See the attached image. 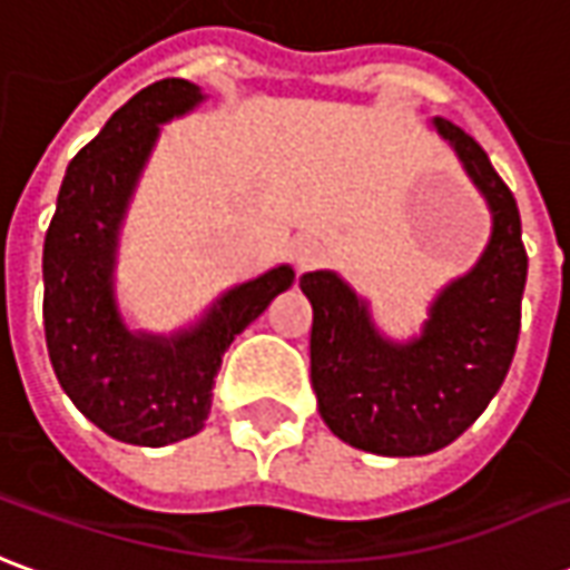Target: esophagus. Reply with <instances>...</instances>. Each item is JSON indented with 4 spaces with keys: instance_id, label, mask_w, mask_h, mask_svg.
<instances>
[{
    "instance_id": "esophagus-1",
    "label": "esophagus",
    "mask_w": 570,
    "mask_h": 570,
    "mask_svg": "<svg viewBox=\"0 0 570 570\" xmlns=\"http://www.w3.org/2000/svg\"><path fill=\"white\" fill-rule=\"evenodd\" d=\"M325 257V248L318 245L316 239H301L292 248V264L297 273H306V269H313Z\"/></svg>"
}]
</instances>
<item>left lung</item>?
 Returning <instances> with one entry per match:
<instances>
[{"label": "left lung", "instance_id": "left-lung-1", "mask_svg": "<svg viewBox=\"0 0 570 570\" xmlns=\"http://www.w3.org/2000/svg\"><path fill=\"white\" fill-rule=\"evenodd\" d=\"M433 128L485 196L491 239L479 264L439 292L421 337H383L368 304L337 273L301 276L313 304L309 377L318 414L346 445L383 458L433 454L470 430L507 377L522 328L528 254L519 205L463 128L442 116Z\"/></svg>", "mask_w": 570, "mask_h": 570}]
</instances>
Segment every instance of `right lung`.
I'll return each instance as SVG.
<instances>
[{
    "label": "right lung",
    "instance_id": "obj_1",
    "mask_svg": "<svg viewBox=\"0 0 570 570\" xmlns=\"http://www.w3.org/2000/svg\"><path fill=\"white\" fill-rule=\"evenodd\" d=\"M202 98L199 85L163 79L112 112L72 156L46 233L42 316L55 374L88 421L128 445L163 448L199 433L227 346L294 282L292 266H276L171 337L125 328L112 294L125 208L159 125Z\"/></svg>",
    "mask_w": 570,
    "mask_h": 570
}]
</instances>
